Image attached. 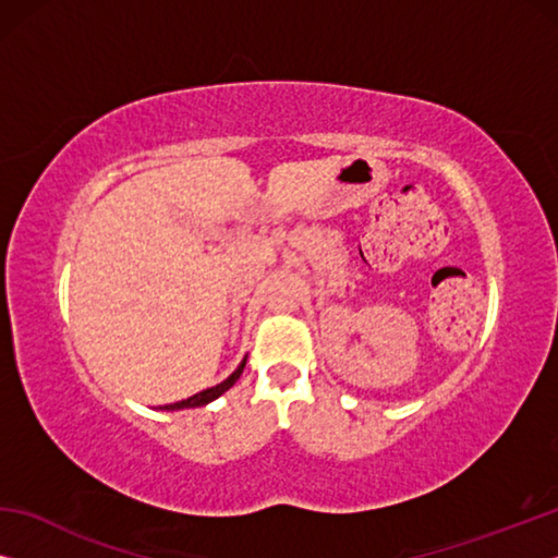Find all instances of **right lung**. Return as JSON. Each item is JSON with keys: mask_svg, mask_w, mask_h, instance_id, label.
<instances>
[{"mask_svg": "<svg viewBox=\"0 0 558 558\" xmlns=\"http://www.w3.org/2000/svg\"><path fill=\"white\" fill-rule=\"evenodd\" d=\"M243 366H245V359L243 362L239 364V369H235L229 379L226 381H221V384H216V386H211V389H206V391H199V393H194V396H189V399H184V401H177V403H167V405H162V409H167V411H177V409H194V405H206L209 401H214V399H219V396L223 393V391H229L231 386L239 381V376L243 374Z\"/></svg>", "mask_w": 558, "mask_h": 558, "instance_id": "obj_1", "label": "right lung"}]
</instances>
